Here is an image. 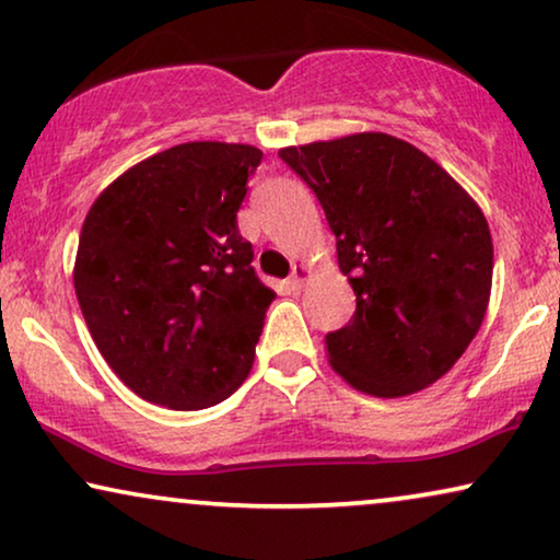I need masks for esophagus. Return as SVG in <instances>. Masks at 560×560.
<instances>
[{
	"instance_id": "obj_1",
	"label": "esophagus",
	"mask_w": 560,
	"mask_h": 560,
	"mask_svg": "<svg viewBox=\"0 0 560 560\" xmlns=\"http://www.w3.org/2000/svg\"><path fill=\"white\" fill-rule=\"evenodd\" d=\"M311 278V267H305V265H295L293 267V275H290V280H288V285H290V290H303V285H305V280Z\"/></svg>"
}]
</instances>
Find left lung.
I'll return each mask as SVG.
<instances>
[{"instance_id":"obj_1","label":"left lung","mask_w":560,"mask_h":560,"mask_svg":"<svg viewBox=\"0 0 560 560\" xmlns=\"http://www.w3.org/2000/svg\"><path fill=\"white\" fill-rule=\"evenodd\" d=\"M316 194L357 311L326 334L331 366L377 397L418 393L464 354L492 288V236L471 196L425 152L364 132L280 150Z\"/></svg>"}]
</instances>
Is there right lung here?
I'll return each instance as SVG.
<instances>
[{
    "instance_id": "obj_1",
    "label": "right lung",
    "mask_w": 560,
    "mask_h": 560,
    "mask_svg": "<svg viewBox=\"0 0 560 560\" xmlns=\"http://www.w3.org/2000/svg\"><path fill=\"white\" fill-rule=\"evenodd\" d=\"M259 163L252 144H175L119 175L83 221L75 298L142 400L203 410L247 380L275 301L236 226Z\"/></svg>"
}]
</instances>
